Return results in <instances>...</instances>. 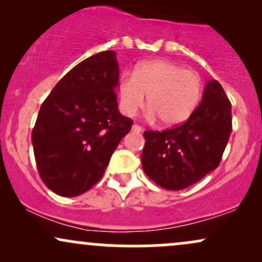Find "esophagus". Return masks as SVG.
<instances>
[{"instance_id": "34e87169", "label": "esophagus", "mask_w": 262, "mask_h": 262, "mask_svg": "<svg viewBox=\"0 0 262 262\" xmlns=\"http://www.w3.org/2000/svg\"><path fill=\"white\" fill-rule=\"evenodd\" d=\"M132 129H133L134 132H137V133H140V132L143 130V128H141L140 125H138V124H134L133 127H132Z\"/></svg>"}]
</instances>
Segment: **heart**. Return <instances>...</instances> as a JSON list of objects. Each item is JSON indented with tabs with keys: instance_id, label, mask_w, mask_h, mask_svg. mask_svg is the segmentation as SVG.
<instances>
[{
	"instance_id": "b5f03b06",
	"label": "heart",
	"mask_w": 262,
	"mask_h": 262,
	"mask_svg": "<svg viewBox=\"0 0 262 262\" xmlns=\"http://www.w3.org/2000/svg\"><path fill=\"white\" fill-rule=\"evenodd\" d=\"M202 79L169 60H151L135 68L133 76L124 75L118 85L119 106L125 116H134L148 96L149 117L165 127L182 124L193 114L202 98Z\"/></svg>"
}]
</instances>
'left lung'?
<instances>
[{"label": "left lung", "instance_id": "1", "mask_svg": "<svg viewBox=\"0 0 262 262\" xmlns=\"http://www.w3.org/2000/svg\"><path fill=\"white\" fill-rule=\"evenodd\" d=\"M230 133L231 103L221 83L210 80L202 102L185 123L162 132H144V172L162 188L188 187L217 169Z\"/></svg>", "mask_w": 262, "mask_h": 262}]
</instances>
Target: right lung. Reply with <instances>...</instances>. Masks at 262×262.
Listing matches in <instances>:
<instances>
[{"instance_id":"obj_1","label":"right lung","mask_w":262,"mask_h":262,"mask_svg":"<svg viewBox=\"0 0 262 262\" xmlns=\"http://www.w3.org/2000/svg\"><path fill=\"white\" fill-rule=\"evenodd\" d=\"M116 52L90 56L56 83L32 132L35 162L48 188L75 197L93 187L133 121L117 103Z\"/></svg>"}]
</instances>
